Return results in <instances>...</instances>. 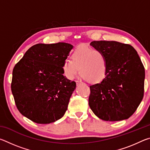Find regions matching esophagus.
I'll list each match as a JSON object with an SVG mask.
<instances>
[{"label":"esophagus","instance_id":"1","mask_svg":"<svg viewBox=\"0 0 150 150\" xmlns=\"http://www.w3.org/2000/svg\"><path fill=\"white\" fill-rule=\"evenodd\" d=\"M76 84H77V85H79V84H81V82H80V81H76Z\"/></svg>","mask_w":150,"mask_h":150}]
</instances>
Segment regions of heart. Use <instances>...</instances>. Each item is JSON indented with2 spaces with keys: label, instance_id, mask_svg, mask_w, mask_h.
<instances>
[{
  "label": "heart",
  "instance_id": "heart-1",
  "mask_svg": "<svg viewBox=\"0 0 150 150\" xmlns=\"http://www.w3.org/2000/svg\"><path fill=\"white\" fill-rule=\"evenodd\" d=\"M71 59L65 60L63 65L65 75L73 79L79 71L84 80L98 83L105 78L107 73V59L98 49L86 45H79L73 51Z\"/></svg>",
  "mask_w": 150,
  "mask_h": 150
}]
</instances>
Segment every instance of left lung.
Segmentation results:
<instances>
[{"mask_svg":"<svg viewBox=\"0 0 150 150\" xmlns=\"http://www.w3.org/2000/svg\"><path fill=\"white\" fill-rule=\"evenodd\" d=\"M90 45L107 59L105 78L90 86L91 109L103 120L128 119L144 97L145 69L138 53L130 44L116 41H93Z\"/></svg>","mask_w":150,"mask_h":150,"instance_id":"1","label":"left lung"}]
</instances>
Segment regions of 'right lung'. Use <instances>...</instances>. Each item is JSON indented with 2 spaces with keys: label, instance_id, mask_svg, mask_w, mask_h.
Masks as SVG:
<instances>
[{
  "label": "right lung",
  "instance_id": "obj_1",
  "mask_svg": "<svg viewBox=\"0 0 150 150\" xmlns=\"http://www.w3.org/2000/svg\"><path fill=\"white\" fill-rule=\"evenodd\" d=\"M72 48L64 42L35 44L15 65L11 91L18 110L30 120L52 123L67 110L76 83L63 76V65Z\"/></svg>",
  "mask_w": 150,
  "mask_h": 150
}]
</instances>
